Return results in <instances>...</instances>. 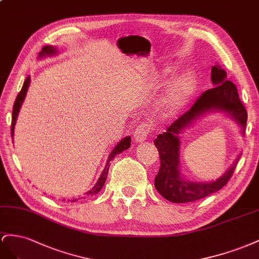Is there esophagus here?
I'll list each match as a JSON object with an SVG mask.
<instances>
[{
    "label": "esophagus",
    "instance_id": "obj_1",
    "mask_svg": "<svg viewBox=\"0 0 259 259\" xmlns=\"http://www.w3.org/2000/svg\"><path fill=\"white\" fill-rule=\"evenodd\" d=\"M150 131H151V127H150L149 123L139 124L137 129H136V131H135V134H134L135 141L138 142V143L144 142L146 138H147V136H149Z\"/></svg>",
    "mask_w": 259,
    "mask_h": 259
}]
</instances>
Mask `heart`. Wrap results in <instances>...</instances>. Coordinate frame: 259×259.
<instances>
[{
	"label": "heart",
	"instance_id": "b5f03b06",
	"mask_svg": "<svg viewBox=\"0 0 259 259\" xmlns=\"http://www.w3.org/2000/svg\"><path fill=\"white\" fill-rule=\"evenodd\" d=\"M176 70L175 66L161 70V78L170 76ZM197 90V77L195 72L188 70L175 77L166 87L159 100V107L168 115H175L186 107Z\"/></svg>",
	"mask_w": 259,
	"mask_h": 259
}]
</instances>
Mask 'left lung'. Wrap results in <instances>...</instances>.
<instances>
[{"mask_svg": "<svg viewBox=\"0 0 259 259\" xmlns=\"http://www.w3.org/2000/svg\"><path fill=\"white\" fill-rule=\"evenodd\" d=\"M212 89L204 92L189 112L180 116L158 135L154 144L159 153L160 167L155 177L154 186L158 193L172 203H190L208 196L223 189L230 180L234 168L241 157L240 153L233 164L223 176L211 181L189 180L181 174L180 135L197 119L210 113H223L239 125L242 136L245 134L247 113L240 101L236 87L227 80V72L217 63L211 67Z\"/></svg>", "mask_w": 259, "mask_h": 259, "instance_id": "1", "label": "left lung"}]
</instances>
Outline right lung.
<instances>
[{
    "label": "right lung",
    "mask_w": 259,
    "mask_h": 259,
    "mask_svg": "<svg viewBox=\"0 0 259 259\" xmlns=\"http://www.w3.org/2000/svg\"><path fill=\"white\" fill-rule=\"evenodd\" d=\"M56 54H58V51H57V49L55 47H53V46H47V47H44L41 50L38 58H39V60H42V58L51 57V56H54ZM29 85H30V77H27V79L25 80V82H24L23 88H21L20 92L17 95L16 101H15V103H14L13 116H12V125H11L12 139L14 137V129H15V124H16V120H17V117H18V114H19V110H20V107H21V105H23L24 100H25L26 95H27V91H28ZM130 144H131V138L129 136L123 138L121 141H119V142L116 144V146L114 147V149L112 150V152H110L109 155H108L106 165H105L104 169H103V171H102V174L100 176L99 180L97 181V183L94 184V187L91 190H89L87 192V193H85L87 196H93L95 194H98L99 192L102 190L103 186H104V183L106 181V178H107V174H108V169H109V161L112 160L116 156V155L122 153L125 150H128L129 147H130ZM63 199L65 201V198H63ZM78 199L79 198H72V199H70V202H76V201H78ZM68 201H69V199H68Z\"/></svg>",
    "instance_id": "1"
}]
</instances>
